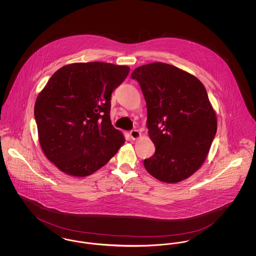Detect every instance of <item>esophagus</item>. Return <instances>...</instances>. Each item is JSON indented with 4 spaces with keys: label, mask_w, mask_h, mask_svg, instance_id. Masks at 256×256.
<instances>
[{
    "label": "esophagus",
    "mask_w": 256,
    "mask_h": 256,
    "mask_svg": "<svg viewBox=\"0 0 256 256\" xmlns=\"http://www.w3.org/2000/svg\"><path fill=\"white\" fill-rule=\"evenodd\" d=\"M130 138H132V140H136V139L140 138L141 134H140V132H139V130H132V132H130Z\"/></svg>",
    "instance_id": "esophagus-1"
}]
</instances>
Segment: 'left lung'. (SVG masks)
<instances>
[{"label": "left lung", "mask_w": 256, "mask_h": 256, "mask_svg": "<svg viewBox=\"0 0 256 256\" xmlns=\"http://www.w3.org/2000/svg\"><path fill=\"white\" fill-rule=\"evenodd\" d=\"M146 104V128L156 152L145 169L166 183L182 182L206 159L217 132V117L206 89L195 76L154 62L132 74Z\"/></svg>", "instance_id": "left-lung-1"}]
</instances>
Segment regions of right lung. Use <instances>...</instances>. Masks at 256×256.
<instances>
[{
	"label": "right lung",
	"mask_w": 256,
	"mask_h": 256,
	"mask_svg": "<svg viewBox=\"0 0 256 256\" xmlns=\"http://www.w3.org/2000/svg\"><path fill=\"white\" fill-rule=\"evenodd\" d=\"M128 73V66L112 63H72L54 74L39 93L34 106L39 143L61 172L89 176L124 143L111 124L110 98Z\"/></svg>",
	"instance_id": "right-lung-1"
}]
</instances>
